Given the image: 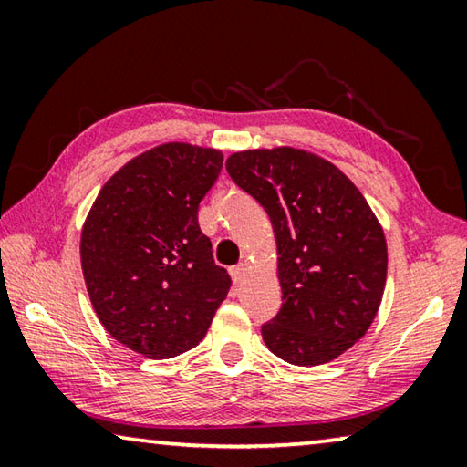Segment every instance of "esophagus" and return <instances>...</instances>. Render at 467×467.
<instances>
[{
  "label": "esophagus",
  "mask_w": 467,
  "mask_h": 467,
  "mask_svg": "<svg viewBox=\"0 0 467 467\" xmlns=\"http://www.w3.org/2000/svg\"><path fill=\"white\" fill-rule=\"evenodd\" d=\"M244 275H247V264H239V265L231 267V278H233L236 284L243 282Z\"/></svg>",
  "instance_id": "esophagus-1"
}]
</instances>
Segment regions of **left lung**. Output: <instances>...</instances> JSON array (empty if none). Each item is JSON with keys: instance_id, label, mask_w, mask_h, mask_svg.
<instances>
[{"instance_id": "left-lung-1", "label": "left lung", "mask_w": 467, "mask_h": 467, "mask_svg": "<svg viewBox=\"0 0 467 467\" xmlns=\"http://www.w3.org/2000/svg\"><path fill=\"white\" fill-rule=\"evenodd\" d=\"M228 175L264 205L274 226L282 309L262 327L265 346L296 367H317L358 342L387 280L383 226L360 189L309 150H241Z\"/></svg>"}]
</instances>
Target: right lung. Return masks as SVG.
Here are the masks:
<instances>
[{"instance_id":"right-lung-1","label":"right lung","mask_w":467,"mask_h":467,"mask_svg":"<svg viewBox=\"0 0 467 467\" xmlns=\"http://www.w3.org/2000/svg\"><path fill=\"white\" fill-rule=\"evenodd\" d=\"M223 150L167 141L110 175L84 220L80 262L92 309L140 357H179L202 342L231 288L197 205Z\"/></svg>"}]
</instances>
